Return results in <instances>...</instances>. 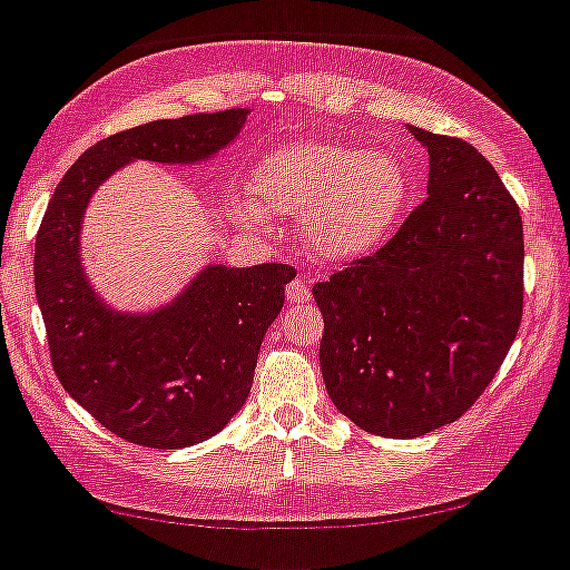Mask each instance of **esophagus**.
Returning a JSON list of instances; mask_svg holds the SVG:
<instances>
[{
	"label": "esophagus",
	"mask_w": 570,
	"mask_h": 570,
	"mask_svg": "<svg viewBox=\"0 0 570 570\" xmlns=\"http://www.w3.org/2000/svg\"><path fill=\"white\" fill-rule=\"evenodd\" d=\"M308 301H311L308 281L292 278L289 284H286V303H308Z\"/></svg>",
	"instance_id": "1"
}]
</instances>
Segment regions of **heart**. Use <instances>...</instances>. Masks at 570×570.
I'll return each instance as SVG.
<instances>
[{"instance_id": "heart-1", "label": "heart", "mask_w": 570, "mask_h": 570, "mask_svg": "<svg viewBox=\"0 0 570 570\" xmlns=\"http://www.w3.org/2000/svg\"><path fill=\"white\" fill-rule=\"evenodd\" d=\"M248 188L254 202L237 205L245 220L262 213L305 215L303 235L316 254L355 259L391 232L410 183L391 153L311 139L265 155Z\"/></svg>"}]
</instances>
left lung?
<instances>
[{
  "mask_svg": "<svg viewBox=\"0 0 570 570\" xmlns=\"http://www.w3.org/2000/svg\"><path fill=\"white\" fill-rule=\"evenodd\" d=\"M410 130L429 149V196L382 248L314 284L333 404L393 440L459 421L524 308L522 215L494 166L456 136Z\"/></svg>",
  "mask_w": 570,
  "mask_h": 570,
  "instance_id": "8db88e82",
  "label": "left lung"
}]
</instances>
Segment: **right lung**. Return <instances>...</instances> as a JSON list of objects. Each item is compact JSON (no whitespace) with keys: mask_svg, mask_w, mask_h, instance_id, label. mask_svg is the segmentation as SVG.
Returning <instances> with one entry per match:
<instances>
[{"mask_svg":"<svg viewBox=\"0 0 570 570\" xmlns=\"http://www.w3.org/2000/svg\"><path fill=\"white\" fill-rule=\"evenodd\" d=\"M245 109L155 119L92 144L59 179L35 239V295L57 380L111 434L177 451L218 434L245 404L262 338L284 308L295 269L207 267L149 316L106 308L79 259L92 190L134 158L194 164L239 134Z\"/></svg>","mask_w":570,"mask_h":570,"instance_id":"add662e5","label":"right lung"}]
</instances>
